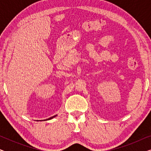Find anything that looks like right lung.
<instances>
[{"instance_id": "1", "label": "right lung", "mask_w": 151, "mask_h": 151, "mask_svg": "<svg viewBox=\"0 0 151 151\" xmlns=\"http://www.w3.org/2000/svg\"><path fill=\"white\" fill-rule=\"evenodd\" d=\"M55 116H57V115H54V116L51 117H50V118H49V119H44V120H48V119H52V118H53V117H55Z\"/></svg>"}]
</instances>
